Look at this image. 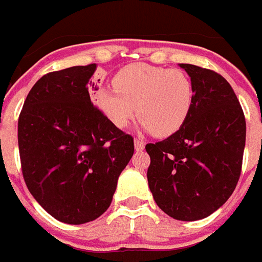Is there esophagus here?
Segmentation results:
<instances>
[{
  "instance_id": "esophagus-1",
  "label": "esophagus",
  "mask_w": 262,
  "mask_h": 262,
  "mask_svg": "<svg viewBox=\"0 0 262 262\" xmlns=\"http://www.w3.org/2000/svg\"><path fill=\"white\" fill-rule=\"evenodd\" d=\"M135 149L138 152H140V151H143V149H144L145 148V143L143 142V140H140V139H135Z\"/></svg>"
}]
</instances>
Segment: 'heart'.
Segmentation results:
<instances>
[{"mask_svg": "<svg viewBox=\"0 0 262 262\" xmlns=\"http://www.w3.org/2000/svg\"><path fill=\"white\" fill-rule=\"evenodd\" d=\"M114 89H101L96 102L111 123L124 128L135 118L155 136L166 138L185 124L193 107L194 88L186 73L149 64L124 67L113 80Z\"/></svg>", "mask_w": 262, "mask_h": 262, "instance_id": "obj_1", "label": "heart"}]
</instances>
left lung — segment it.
<instances>
[{"label":"left lung","instance_id":"obj_1","mask_svg":"<svg viewBox=\"0 0 262 262\" xmlns=\"http://www.w3.org/2000/svg\"><path fill=\"white\" fill-rule=\"evenodd\" d=\"M194 88L184 126L163 142L145 145L148 185L155 202L173 219L207 217L227 202L242 172L245 118L231 85L216 72L178 64Z\"/></svg>","mask_w":262,"mask_h":262}]
</instances>
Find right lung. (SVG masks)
<instances>
[{
  "label": "right lung",
  "instance_id": "obj_1",
  "mask_svg": "<svg viewBox=\"0 0 262 262\" xmlns=\"http://www.w3.org/2000/svg\"><path fill=\"white\" fill-rule=\"evenodd\" d=\"M97 64L71 67L39 78L18 119L25 182L36 202L62 223L101 216L134 155L133 136L90 99Z\"/></svg>",
  "mask_w": 262,
  "mask_h": 262
}]
</instances>
